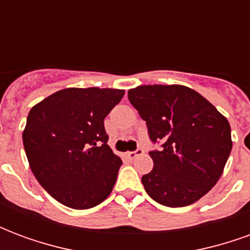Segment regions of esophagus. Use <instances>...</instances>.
Wrapping results in <instances>:
<instances>
[{
  "instance_id": "1",
  "label": "esophagus",
  "mask_w": 250,
  "mask_h": 250,
  "mask_svg": "<svg viewBox=\"0 0 250 250\" xmlns=\"http://www.w3.org/2000/svg\"><path fill=\"white\" fill-rule=\"evenodd\" d=\"M143 148H136L135 151H130V152H127V158L128 159H134V158H136L138 155H142L143 154Z\"/></svg>"
}]
</instances>
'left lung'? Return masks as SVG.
Returning a JSON list of instances; mask_svg holds the SVG:
<instances>
[{
	"instance_id": "8db88e82",
	"label": "left lung",
	"mask_w": 250,
	"mask_h": 250,
	"mask_svg": "<svg viewBox=\"0 0 250 250\" xmlns=\"http://www.w3.org/2000/svg\"><path fill=\"white\" fill-rule=\"evenodd\" d=\"M130 103L147 125L154 167L142 177L158 204L182 208L211 190L231 151L230 125L213 104L185 85H139Z\"/></svg>"
}]
</instances>
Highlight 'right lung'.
<instances>
[{
    "label": "right lung",
    "instance_id": "1",
    "mask_svg": "<svg viewBox=\"0 0 250 250\" xmlns=\"http://www.w3.org/2000/svg\"><path fill=\"white\" fill-rule=\"evenodd\" d=\"M123 95L112 88H65L29 111L22 142L30 170L60 204L89 209L112 191L122 159L107 145L104 118Z\"/></svg>",
    "mask_w": 250,
    "mask_h": 250
}]
</instances>
